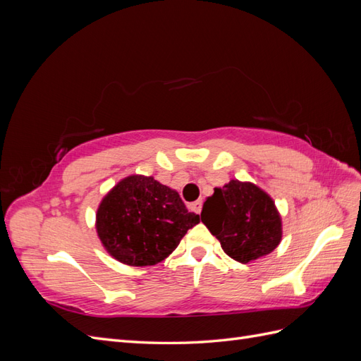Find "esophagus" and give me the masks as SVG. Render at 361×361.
<instances>
[{"label":"esophagus","instance_id":"obj_1","mask_svg":"<svg viewBox=\"0 0 361 361\" xmlns=\"http://www.w3.org/2000/svg\"><path fill=\"white\" fill-rule=\"evenodd\" d=\"M202 206H203V202H202V200H197V202H194V203L191 204L192 211H195L197 214H200V212H202Z\"/></svg>","mask_w":361,"mask_h":361}]
</instances>
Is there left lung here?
Segmentation results:
<instances>
[{
	"instance_id": "obj_1",
	"label": "left lung",
	"mask_w": 361,
	"mask_h": 361,
	"mask_svg": "<svg viewBox=\"0 0 361 361\" xmlns=\"http://www.w3.org/2000/svg\"><path fill=\"white\" fill-rule=\"evenodd\" d=\"M202 223L220 241L224 253L241 264L269 255L283 235L281 216L269 194L238 179L215 188L206 199Z\"/></svg>"
}]
</instances>
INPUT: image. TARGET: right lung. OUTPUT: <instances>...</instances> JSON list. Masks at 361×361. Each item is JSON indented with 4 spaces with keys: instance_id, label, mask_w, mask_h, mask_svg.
I'll return each mask as SVG.
<instances>
[{
    "instance_id": "add662e5",
    "label": "right lung",
    "mask_w": 361,
    "mask_h": 361,
    "mask_svg": "<svg viewBox=\"0 0 361 361\" xmlns=\"http://www.w3.org/2000/svg\"><path fill=\"white\" fill-rule=\"evenodd\" d=\"M199 221L176 190L152 176L130 174L99 203L96 232L116 260L129 267H150L169 257Z\"/></svg>"
}]
</instances>
